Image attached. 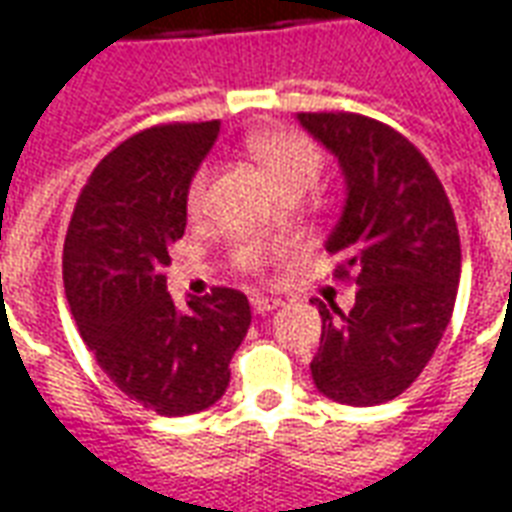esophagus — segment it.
I'll return each instance as SVG.
<instances>
[{
    "label": "esophagus",
    "instance_id": "esophagus-1",
    "mask_svg": "<svg viewBox=\"0 0 512 512\" xmlns=\"http://www.w3.org/2000/svg\"><path fill=\"white\" fill-rule=\"evenodd\" d=\"M250 306H253L256 314H270V311H275V308L281 306V300H278V297H267V295H253L250 297Z\"/></svg>",
    "mask_w": 512,
    "mask_h": 512
}]
</instances>
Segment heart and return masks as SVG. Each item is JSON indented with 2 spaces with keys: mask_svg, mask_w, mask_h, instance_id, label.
I'll list each match as a JSON object with an SVG mask.
<instances>
[{
  "mask_svg": "<svg viewBox=\"0 0 512 512\" xmlns=\"http://www.w3.org/2000/svg\"><path fill=\"white\" fill-rule=\"evenodd\" d=\"M248 151L278 192H306L308 187L317 184L322 165H325L320 148L303 134L286 132V129H267V132L250 134ZM206 192H209V170H201L190 184V198H187L190 212L204 209ZM278 250H281V245L270 242V239H242L234 248V264L245 273H262L264 267L275 262Z\"/></svg>",
  "mask_w": 512,
  "mask_h": 512,
  "instance_id": "obj_1",
  "label": "heart"
}]
</instances>
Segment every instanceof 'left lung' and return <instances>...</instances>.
Returning a JSON list of instances; mask_svg holds the SVG:
<instances>
[{
  "instance_id": "left-lung-1",
  "label": "left lung",
  "mask_w": 512,
  "mask_h": 512,
  "mask_svg": "<svg viewBox=\"0 0 512 512\" xmlns=\"http://www.w3.org/2000/svg\"><path fill=\"white\" fill-rule=\"evenodd\" d=\"M297 123L344 176L325 250L355 275V306L317 303L314 386L342 405H380L419 378L447 331L460 281V237L441 181L391 126L353 112H300Z\"/></svg>"
}]
</instances>
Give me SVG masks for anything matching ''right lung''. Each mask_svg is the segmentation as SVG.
Listing matches in <instances>:
<instances>
[{"label": "right lung", "mask_w": 512, "mask_h": 512, "mask_svg": "<svg viewBox=\"0 0 512 512\" xmlns=\"http://www.w3.org/2000/svg\"><path fill=\"white\" fill-rule=\"evenodd\" d=\"M217 132L220 121L170 123L129 137L90 173L65 234L63 284L79 336L107 378L159 416L215 405L250 328L237 289L217 286L181 311L165 278Z\"/></svg>", "instance_id": "obj_1"}]
</instances>
